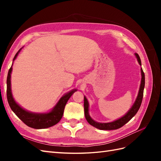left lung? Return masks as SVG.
Listing matches in <instances>:
<instances>
[{"mask_svg":"<svg viewBox=\"0 0 161 161\" xmlns=\"http://www.w3.org/2000/svg\"><path fill=\"white\" fill-rule=\"evenodd\" d=\"M135 56L137 58L138 61V63L141 66V60L139 55L138 53H135ZM141 75H142V79H141V83L139 89V92L136 98L134 105L130 108V109L128 111L127 114H125L123 117H121V118L117 119L114 121L109 123H99L97 122L95 120L92 119L89 114V102L87 101V99L86 97H84V109H85V115L86 121H88L89 124L93 127L98 128L99 130H117L118 128H120L124 125L126 123H128V121L133 118V117L136 114L138 111L139 110L141 103H142V101L143 98V93H144V89L145 85V76L144 73L143 72V70L141 68Z\"/></svg>","mask_w":161,"mask_h":161,"instance_id":"1","label":"left lung"}]
</instances>
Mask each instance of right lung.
<instances>
[{"label": "right lung", "instance_id": "1", "mask_svg": "<svg viewBox=\"0 0 161 161\" xmlns=\"http://www.w3.org/2000/svg\"><path fill=\"white\" fill-rule=\"evenodd\" d=\"M22 48H21L17 52L13 58V61L16 59L19 53L20 52ZM12 66L8 70L7 79V97L8 103L12 111L24 124H25L29 127L32 128H47L52 127V126L54 125L59 122L61 118H62L63 114H64V108L67 101H69L72 94L77 90L73 89L70 92H67L64 95H63L59 100V101L58 102L57 104L55 105L54 108L50 112H47V113L37 114L28 111L22 108L20 105L17 104L13 97L11 87V74L12 72Z\"/></svg>", "mask_w": 161, "mask_h": 161}]
</instances>
